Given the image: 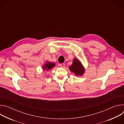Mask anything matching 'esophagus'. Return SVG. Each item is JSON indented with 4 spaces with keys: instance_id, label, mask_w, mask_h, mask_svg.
<instances>
[{
    "instance_id": "1",
    "label": "esophagus",
    "mask_w": 124,
    "mask_h": 124,
    "mask_svg": "<svg viewBox=\"0 0 124 124\" xmlns=\"http://www.w3.org/2000/svg\"><path fill=\"white\" fill-rule=\"evenodd\" d=\"M60 66L62 68H63L65 66V64L64 63H61V64H60Z\"/></svg>"
}]
</instances>
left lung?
<instances>
[{"instance_id": "obj_1", "label": "left lung", "mask_w": 124, "mask_h": 124, "mask_svg": "<svg viewBox=\"0 0 124 124\" xmlns=\"http://www.w3.org/2000/svg\"><path fill=\"white\" fill-rule=\"evenodd\" d=\"M69 69L77 76H82L84 73V70L81 62L76 58L74 59L73 64L70 67Z\"/></svg>"}]
</instances>
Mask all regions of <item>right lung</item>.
I'll list each match as a JSON object with an SVG mask.
<instances>
[{
	"label": "right lung",
	"mask_w": 124,
	"mask_h": 124,
	"mask_svg": "<svg viewBox=\"0 0 124 124\" xmlns=\"http://www.w3.org/2000/svg\"><path fill=\"white\" fill-rule=\"evenodd\" d=\"M55 66V64L54 63H50V62H46L45 65L43 67L44 69L46 70H48L51 69L53 67Z\"/></svg>",
	"instance_id": "right-lung-1"
}]
</instances>
